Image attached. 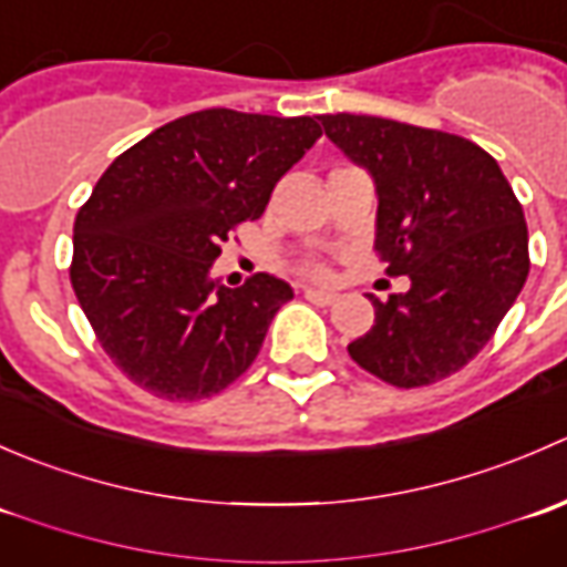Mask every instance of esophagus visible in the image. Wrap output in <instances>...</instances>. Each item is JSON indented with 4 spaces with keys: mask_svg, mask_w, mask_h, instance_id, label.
<instances>
[{
    "mask_svg": "<svg viewBox=\"0 0 567 567\" xmlns=\"http://www.w3.org/2000/svg\"><path fill=\"white\" fill-rule=\"evenodd\" d=\"M305 299L312 301V305H320V307H329L337 301V293H331V290H318V288H305Z\"/></svg>",
    "mask_w": 567,
    "mask_h": 567,
    "instance_id": "obj_1",
    "label": "esophagus"
}]
</instances>
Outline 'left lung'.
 <instances>
[{"label": "left lung", "mask_w": 567, "mask_h": 567, "mask_svg": "<svg viewBox=\"0 0 567 567\" xmlns=\"http://www.w3.org/2000/svg\"><path fill=\"white\" fill-rule=\"evenodd\" d=\"M326 136L373 177L375 249L405 293H370L375 323L353 362L400 390L433 384L483 351L522 293L529 236L522 203L480 145L370 114H320Z\"/></svg>", "instance_id": "obj_1"}]
</instances>
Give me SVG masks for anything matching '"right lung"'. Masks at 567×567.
<instances>
[{
  "label": "right lung",
  "mask_w": 567,
  "mask_h": 567,
  "mask_svg": "<svg viewBox=\"0 0 567 567\" xmlns=\"http://www.w3.org/2000/svg\"><path fill=\"white\" fill-rule=\"evenodd\" d=\"M318 136L312 117L203 109L109 164L76 214L71 285L134 384L203 400L247 373L293 288L271 274L227 288L210 268Z\"/></svg>",
  "instance_id": "obj_1"
}]
</instances>
